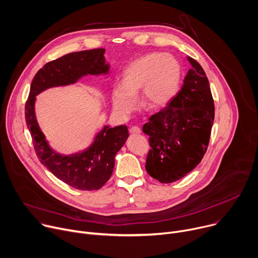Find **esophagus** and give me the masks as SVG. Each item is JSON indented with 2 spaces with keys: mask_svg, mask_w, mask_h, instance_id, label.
Segmentation results:
<instances>
[{
  "mask_svg": "<svg viewBox=\"0 0 258 258\" xmlns=\"http://www.w3.org/2000/svg\"><path fill=\"white\" fill-rule=\"evenodd\" d=\"M130 133L133 134V135H138L141 133V128L139 126H132L130 128Z\"/></svg>",
  "mask_w": 258,
  "mask_h": 258,
  "instance_id": "esophagus-1",
  "label": "esophagus"
}]
</instances>
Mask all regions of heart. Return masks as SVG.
Listing matches in <instances>:
<instances>
[{
  "mask_svg": "<svg viewBox=\"0 0 258 258\" xmlns=\"http://www.w3.org/2000/svg\"><path fill=\"white\" fill-rule=\"evenodd\" d=\"M180 78L177 61L170 55L148 54L134 61L123 73L122 84L112 90V104L119 114H128L141 101L149 109H160L174 96Z\"/></svg>",
  "mask_w": 258,
  "mask_h": 258,
  "instance_id": "1",
  "label": "heart"
}]
</instances>
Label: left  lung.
Instances as JSON below:
<instances>
[{"label":"left lung","instance_id":"8db88e82","mask_svg":"<svg viewBox=\"0 0 258 258\" xmlns=\"http://www.w3.org/2000/svg\"><path fill=\"white\" fill-rule=\"evenodd\" d=\"M183 85L161 111L143 125L151 149L146 170L160 182H173L192 171L206 153L214 120L208 79L191 57Z\"/></svg>","mask_w":258,"mask_h":258}]
</instances>
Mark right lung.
Wrapping results in <instances>:
<instances>
[{
    "mask_svg": "<svg viewBox=\"0 0 258 258\" xmlns=\"http://www.w3.org/2000/svg\"><path fill=\"white\" fill-rule=\"evenodd\" d=\"M104 53L105 49L86 50L47 63L34 76L25 104V120L36 156L57 178L83 191L99 190L111 176L115 155L128 138L127 126L105 125L86 150L62 155L51 148L36 121L35 96L50 88L76 84L88 75H107L109 64L105 61Z\"/></svg>",
    "mask_w": 258,
    "mask_h": 258,
    "instance_id": "right-lung-1",
    "label": "right lung"
}]
</instances>
